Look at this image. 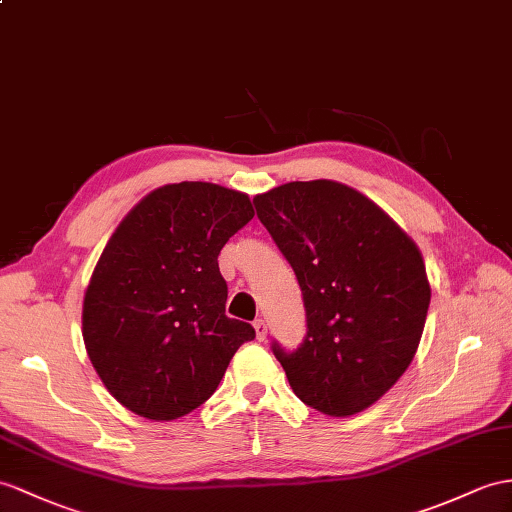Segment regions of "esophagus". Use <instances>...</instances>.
Listing matches in <instances>:
<instances>
[{
    "instance_id": "1",
    "label": "esophagus",
    "mask_w": 512,
    "mask_h": 512,
    "mask_svg": "<svg viewBox=\"0 0 512 512\" xmlns=\"http://www.w3.org/2000/svg\"><path fill=\"white\" fill-rule=\"evenodd\" d=\"M254 328H256V339L258 341H265L267 339V323H265V319H256L254 321Z\"/></svg>"
}]
</instances>
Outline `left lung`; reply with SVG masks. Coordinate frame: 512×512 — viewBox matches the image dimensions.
Returning <instances> with one entry per match:
<instances>
[{"label":"left lung","mask_w":512,"mask_h":512,"mask_svg":"<svg viewBox=\"0 0 512 512\" xmlns=\"http://www.w3.org/2000/svg\"><path fill=\"white\" fill-rule=\"evenodd\" d=\"M302 289L306 336L271 345L293 393L319 413L376 404L413 363L430 306L415 241L352 186L289 182L254 197Z\"/></svg>","instance_id":"8db88e82"}]
</instances>
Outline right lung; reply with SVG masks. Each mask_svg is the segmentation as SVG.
<instances>
[{
    "instance_id": "add662e5",
    "label": "right lung",
    "mask_w": 512,
    "mask_h": 512,
    "mask_svg": "<svg viewBox=\"0 0 512 512\" xmlns=\"http://www.w3.org/2000/svg\"><path fill=\"white\" fill-rule=\"evenodd\" d=\"M252 217L245 193L180 182L145 195L112 232L84 293L82 336L108 393L132 413L189 415L256 336L226 315L217 263Z\"/></svg>"
}]
</instances>
